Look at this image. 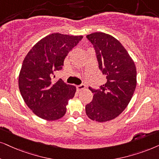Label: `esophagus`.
Listing matches in <instances>:
<instances>
[{
  "mask_svg": "<svg viewBox=\"0 0 159 159\" xmlns=\"http://www.w3.org/2000/svg\"><path fill=\"white\" fill-rule=\"evenodd\" d=\"M86 88V86L84 85V84H81V85H78L76 86V89H77V90L78 92L81 91V90L84 89Z\"/></svg>",
  "mask_w": 159,
  "mask_h": 159,
  "instance_id": "34e87169",
  "label": "esophagus"
}]
</instances>
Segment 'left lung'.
<instances>
[{"label": "left lung", "instance_id": "8db88e82", "mask_svg": "<svg viewBox=\"0 0 159 159\" xmlns=\"http://www.w3.org/2000/svg\"><path fill=\"white\" fill-rule=\"evenodd\" d=\"M86 38L93 45L106 82L98 89L89 87L93 99L86 106V113L92 120L109 121L119 116L131 100L136 86V66L125 48L112 36L95 32Z\"/></svg>", "mask_w": 159, "mask_h": 159}]
</instances>
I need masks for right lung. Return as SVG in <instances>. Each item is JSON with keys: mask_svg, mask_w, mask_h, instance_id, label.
<instances>
[{"mask_svg": "<svg viewBox=\"0 0 159 159\" xmlns=\"http://www.w3.org/2000/svg\"><path fill=\"white\" fill-rule=\"evenodd\" d=\"M82 38L51 34L34 45L23 60L18 81L20 92L26 105L42 119H60L66 113L68 100L75 95V86L61 79L56 82L51 79Z\"/></svg>", "mask_w": 159, "mask_h": 159, "instance_id": "1", "label": "right lung"}]
</instances>
